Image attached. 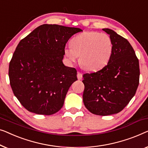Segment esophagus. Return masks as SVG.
Returning a JSON list of instances; mask_svg holds the SVG:
<instances>
[{"mask_svg": "<svg viewBox=\"0 0 148 148\" xmlns=\"http://www.w3.org/2000/svg\"><path fill=\"white\" fill-rule=\"evenodd\" d=\"M77 79H79V80H81V79L83 77L82 73H79V72H77Z\"/></svg>", "mask_w": 148, "mask_h": 148, "instance_id": "esophagus-1", "label": "esophagus"}]
</instances>
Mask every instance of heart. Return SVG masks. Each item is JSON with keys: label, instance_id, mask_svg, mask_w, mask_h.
<instances>
[{"label": "heart", "instance_id": "obj_1", "mask_svg": "<svg viewBox=\"0 0 148 148\" xmlns=\"http://www.w3.org/2000/svg\"><path fill=\"white\" fill-rule=\"evenodd\" d=\"M113 53V44L110 36L98 32H84L75 36L71 47L64 49L65 56L70 64L77 60L86 69L96 71L107 65Z\"/></svg>", "mask_w": 148, "mask_h": 148}]
</instances>
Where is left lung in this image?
Segmentation results:
<instances>
[{"instance_id": "8db88e82", "label": "left lung", "mask_w": 148, "mask_h": 148, "mask_svg": "<svg viewBox=\"0 0 148 148\" xmlns=\"http://www.w3.org/2000/svg\"><path fill=\"white\" fill-rule=\"evenodd\" d=\"M113 53L101 70L83 75V101L87 110L97 115L120 112L136 94L140 79V66L129 41L110 29Z\"/></svg>"}]
</instances>
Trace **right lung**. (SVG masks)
<instances>
[{
  "label": "right lung",
  "instance_id": "1",
  "mask_svg": "<svg viewBox=\"0 0 148 148\" xmlns=\"http://www.w3.org/2000/svg\"><path fill=\"white\" fill-rule=\"evenodd\" d=\"M79 28L44 24L19 42L9 64L14 95L30 112L50 115L63 107L77 70L63 63L64 49Z\"/></svg>",
  "mask_w": 148,
  "mask_h": 148
}]
</instances>
